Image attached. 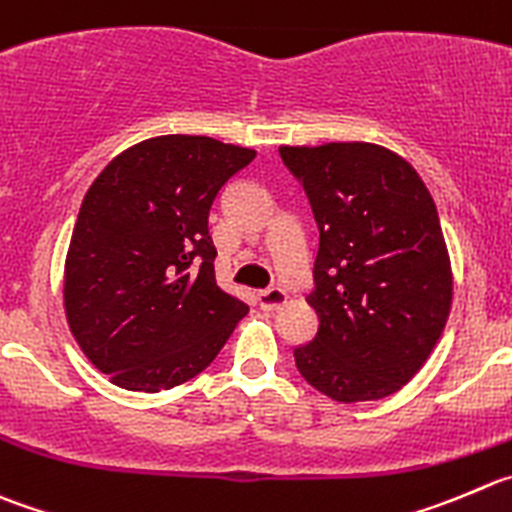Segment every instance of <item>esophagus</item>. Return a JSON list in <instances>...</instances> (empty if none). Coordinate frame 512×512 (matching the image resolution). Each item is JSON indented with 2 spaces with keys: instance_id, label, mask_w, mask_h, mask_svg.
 I'll return each mask as SVG.
<instances>
[{
  "instance_id": "1",
  "label": "esophagus",
  "mask_w": 512,
  "mask_h": 512,
  "mask_svg": "<svg viewBox=\"0 0 512 512\" xmlns=\"http://www.w3.org/2000/svg\"><path fill=\"white\" fill-rule=\"evenodd\" d=\"M256 299H259L261 309L274 311V309H279V306H284L289 296H286L284 289H276V286H271V289L259 291V296H256Z\"/></svg>"
}]
</instances>
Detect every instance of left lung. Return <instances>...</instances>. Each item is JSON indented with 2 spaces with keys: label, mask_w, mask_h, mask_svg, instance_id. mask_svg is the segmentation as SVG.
<instances>
[{
  "label": "left lung",
  "mask_w": 512,
  "mask_h": 512,
  "mask_svg": "<svg viewBox=\"0 0 512 512\" xmlns=\"http://www.w3.org/2000/svg\"><path fill=\"white\" fill-rule=\"evenodd\" d=\"M319 226V316L294 349L301 377L337 402H369L405 387L440 339L452 271L440 216L417 170L374 143L281 145Z\"/></svg>",
  "instance_id": "8db88e82"
}]
</instances>
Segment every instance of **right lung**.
I'll list each match as a JSON object with an SVG mask.
<instances>
[{"label":"right lung","instance_id":"right-lung-1","mask_svg":"<svg viewBox=\"0 0 512 512\" xmlns=\"http://www.w3.org/2000/svg\"><path fill=\"white\" fill-rule=\"evenodd\" d=\"M256 150L160 135L105 165L65 261V314L118 387L160 392L201 374L248 306L216 284L208 213Z\"/></svg>","mask_w":512,"mask_h":512}]
</instances>
